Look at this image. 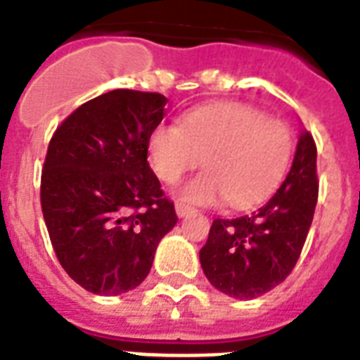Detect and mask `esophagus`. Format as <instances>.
I'll return each mask as SVG.
<instances>
[{
	"mask_svg": "<svg viewBox=\"0 0 360 360\" xmlns=\"http://www.w3.org/2000/svg\"><path fill=\"white\" fill-rule=\"evenodd\" d=\"M176 214H178V218H184V216H188V214H191V212H195L193 206H189L186 205V202H176Z\"/></svg>",
	"mask_w": 360,
	"mask_h": 360,
	"instance_id": "obj_1",
	"label": "esophagus"
}]
</instances>
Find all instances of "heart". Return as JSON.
<instances>
[{
    "mask_svg": "<svg viewBox=\"0 0 360 360\" xmlns=\"http://www.w3.org/2000/svg\"><path fill=\"white\" fill-rule=\"evenodd\" d=\"M293 131L246 103H212L189 110L180 125H158L148 158L161 182L178 184L200 165L206 172L182 188L186 200L235 208L269 197L285 176L293 155Z\"/></svg>",
    "mask_w": 360,
    "mask_h": 360,
    "instance_id": "heart-1",
    "label": "heart"
}]
</instances>
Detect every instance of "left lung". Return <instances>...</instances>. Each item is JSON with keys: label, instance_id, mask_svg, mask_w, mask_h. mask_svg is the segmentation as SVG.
I'll use <instances>...</instances> for the list:
<instances>
[{"label": "left lung", "instance_id": "obj_1", "mask_svg": "<svg viewBox=\"0 0 360 360\" xmlns=\"http://www.w3.org/2000/svg\"><path fill=\"white\" fill-rule=\"evenodd\" d=\"M317 148L308 131L297 144L291 171L257 210L214 219L200 248V266L212 285L235 299L269 293L299 261L317 205Z\"/></svg>", "mask_w": 360, "mask_h": 360}]
</instances>
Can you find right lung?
<instances>
[{"mask_svg":"<svg viewBox=\"0 0 360 360\" xmlns=\"http://www.w3.org/2000/svg\"><path fill=\"white\" fill-rule=\"evenodd\" d=\"M167 101L155 91H107L69 114L50 139L44 224L63 270L90 293L141 285L178 221L148 165V139Z\"/></svg>","mask_w":360,"mask_h":360,"instance_id":"right-lung-1","label":"right lung"}]
</instances>
